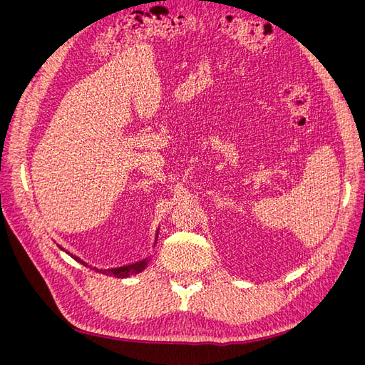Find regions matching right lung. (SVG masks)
<instances>
[{
  "label": "right lung",
  "mask_w": 365,
  "mask_h": 365,
  "mask_svg": "<svg viewBox=\"0 0 365 365\" xmlns=\"http://www.w3.org/2000/svg\"><path fill=\"white\" fill-rule=\"evenodd\" d=\"M158 233H160V228L157 230V233H155V242H153V247H155V244H157V239H158ZM59 247V245H58ZM62 251H65L62 247H59ZM67 254H70L68 251H65ZM70 256L74 259V260H77L79 263H82V264H85V267H88V263H85L82 259H79V257H76V256H73V254H70ZM150 262V257H146V259H141V260H138V262H135V263H129V264H125V267H118V268H111V269H97V268H94L93 267V269H96L97 272H102V274H106V275H114V277H117V279H128L129 275H134V274H138V272H141L143 269H145L146 267H148V263ZM91 268V267H90Z\"/></svg>",
  "instance_id": "1"
}]
</instances>
